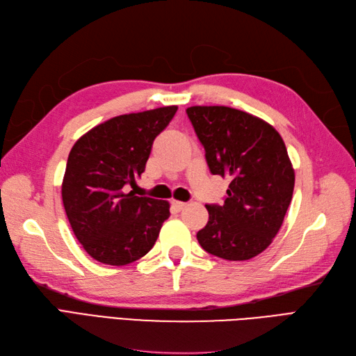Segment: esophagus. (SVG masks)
<instances>
[{"label":"esophagus","instance_id":"1","mask_svg":"<svg viewBox=\"0 0 356 356\" xmlns=\"http://www.w3.org/2000/svg\"><path fill=\"white\" fill-rule=\"evenodd\" d=\"M172 207H174L177 211H182V209H184V208L187 207V203H186V202H178V200H174V202H172Z\"/></svg>","mask_w":356,"mask_h":356}]
</instances>
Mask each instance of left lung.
<instances>
[{
  "label": "left lung",
  "mask_w": 356,
  "mask_h": 356,
  "mask_svg": "<svg viewBox=\"0 0 356 356\" xmlns=\"http://www.w3.org/2000/svg\"><path fill=\"white\" fill-rule=\"evenodd\" d=\"M187 115L211 174L232 179L221 207L207 204L209 220L197 241L224 260H250L272 243L293 199L296 175L284 139L272 124L230 106H190Z\"/></svg>",
  "instance_id": "8db88e82"
}]
</instances>
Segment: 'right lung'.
<instances>
[{"label":"right lung","instance_id":"add662e5","mask_svg":"<svg viewBox=\"0 0 356 356\" xmlns=\"http://www.w3.org/2000/svg\"><path fill=\"white\" fill-rule=\"evenodd\" d=\"M177 110L170 105L113 117L71 148L62 202L75 238L96 261L126 266L154 246L169 202L127 188L145 170L153 141Z\"/></svg>","mask_w":356,"mask_h":356}]
</instances>
